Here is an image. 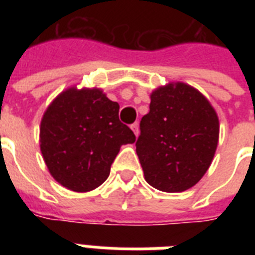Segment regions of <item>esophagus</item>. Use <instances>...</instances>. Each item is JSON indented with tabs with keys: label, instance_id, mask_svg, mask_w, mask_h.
I'll use <instances>...</instances> for the list:
<instances>
[{
	"label": "esophagus",
	"instance_id": "esophagus-1",
	"mask_svg": "<svg viewBox=\"0 0 255 255\" xmlns=\"http://www.w3.org/2000/svg\"><path fill=\"white\" fill-rule=\"evenodd\" d=\"M131 128H132V131H133V133H135L136 136H139V123L136 122V123L131 124Z\"/></svg>",
	"mask_w": 255,
	"mask_h": 255
}]
</instances>
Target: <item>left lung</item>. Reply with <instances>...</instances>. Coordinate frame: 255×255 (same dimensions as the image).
<instances>
[{
    "label": "left lung",
    "mask_w": 255,
    "mask_h": 255,
    "mask_svg": "<svg viewBox=\"0 0 255 255\" xmlns=\"http://www.w3.org/2000/svg\"><path fill=\"white\" fill-rule=\"evenodd\" d=\"M218 132L217 114L196 88L185 83L157 88L136 140L145 181L168 193L196 185L213 160Z\"/></svg>",
    "instance_id": "8db88e82"
}]
</instances>
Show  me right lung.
Segmentation results:
<instances>
[{
	"instance_id": "1",
	"label": "right lung",
	"mask_w": 255,
	"mask_h": 255,
	"mask_svg": "<svg viewBox=\"0 0 255 255\" xmlns=\"http://www.w3.org/2000/svg\"><path fill=\"white\" fill-rule=\"evenodd\" d=\"M41 152L50 173L74 192H88L110 176L123 144L136 136L119 120V104L98 88H69L46 110Z\"/></svg>"
}]
</instances>
